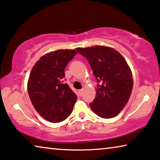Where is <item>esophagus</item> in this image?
Instances as JSON below:
<instances>
[{
  "mask_svg": "<svg viewBox=\"0 0 160 160\" xmlns=\"http://www.w3.org/2000/svg\"><path fill=\"white\" fill-rule=\"evenodd\" d=\"M83 92V89H79L78 91V95L80 96V97H82V96Z\"/></svg>",
  "mask_w": 160,
  "mask_h": 160,
  "instance_id": "34e87169",
  "label": "esophagus"
}]
</instances>
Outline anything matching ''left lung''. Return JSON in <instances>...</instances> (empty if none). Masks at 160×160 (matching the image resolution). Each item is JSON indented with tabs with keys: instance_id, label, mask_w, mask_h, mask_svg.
<instances>
[{
	"instance_id": "8db88e82",
	"label": "left lung",
	"mask_w": 160,
	"mask_h": 160,
	"mask_svg": "<svg viewBox=\"0 0 160 160\" xmlns=\"http://www.w3.org/2000/svg\"><path fill=\"white\" fill-rule=\"evenodd\" d=\"M77 51L88 60L98 82L91 109L104 119L117 116L128 102L133 87L127 61L114 48L107 46L77 48Z\"/></svg>"
}]
</instances>
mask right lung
<instances>
[{
	"instance_id": "add662e5",
	"label": "right lung",
	"mask_w": 160,
	"mask_h": 160,
	"mask_svg": "<svg viewBox=\"0 0 160 160\" xmlns=\"http://www.w3.org/2000/svg\"><path fill=\"white\" fill-rule=\"evenodd\" d=\"M75 50H57L41 57L32 68L28 82L31 103L39 114L51 122H62L72 112L77 95L63 83L64 69Z\"/></svg>"
}]
</instances>
